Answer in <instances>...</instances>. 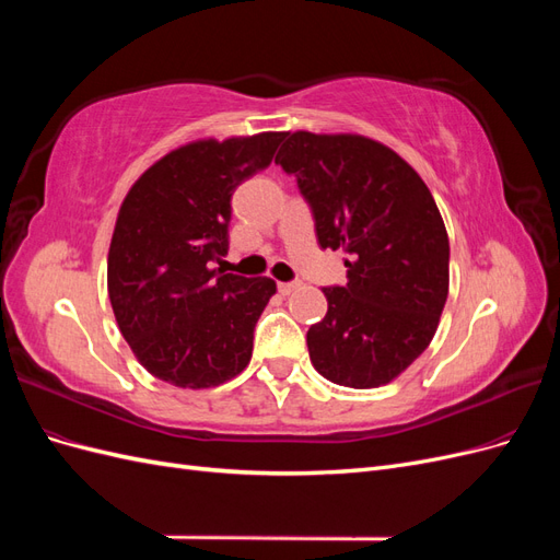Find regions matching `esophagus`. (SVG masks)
<instances>
[{"label":"esophagus","instance_id":"obj_1","mask_svg":"<svg viewBox=\"0 0 560 560\" xmlns=\"http://www.w3.org/2000/svg\"><path fill=\"white\" fill-rule=\"evenodd\" d=\"M299 284H301V282H296V280H294V282H280L278 290H280V294L287 296V294H292Z\"/></svg>","mask_w":560,"mask_h":560}]
</instances>
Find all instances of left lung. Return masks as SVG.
Wrapping results in <instances>:
<instances>
[{
    "label": "left lung",
    "instance_id": "left-lung-1",
    "mask_svg": "<svg viewBox=\"0 0 560 560\" xmlns=\"http://www.w3.org/2000/svg\"><path fill=\"white\" fill-rule=\"evenodd\" d=\"M276 163L294 175L322 249H343L348 282L325 287L311 362L346 387H378L425 350L448 296V235L413 167L362 135L284 132Z\"/></svg>",
    "mask_w": 560,
    "mask_h": 560
}]
</instances>
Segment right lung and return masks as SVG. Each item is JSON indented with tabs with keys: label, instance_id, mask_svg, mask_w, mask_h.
I'll return each instance as SVG.
<instances>
[{
	"label": "right lung",
	"instance_id": "1",
	"mask_svg": "<svg viewBox=\"0 0 560 560\" xmlns=\"http://www.w3.org/2000/svg\"><path fill=\"white\" fill-rule=\"evenodd\" d=\"M282 138L184 144L128 191L109 245L107 290L118 329L151 376L200 389L247 366L276 282L212 266L229 252L233 191L270 165Z\"/></svg>",
	"mask_w": 560,
	"mask_h": 560
}]
</instances>
